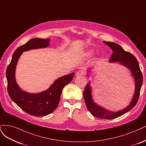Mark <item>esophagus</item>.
Instances as JSON below:
<instances>
[{
	"instance_id": "esophagus-1",
	"label": "esophagus",
	"mask_w": 146,
	"mask_h": 146,
	"mask_svg": "<svg viewBox=\"0 0 146 146\" xmlns=\"http://www.w3.org/2000/svg\"><path fill=\"white\" fill-rule=\"evenodd\" d=\"M85 74V72H84V71H83V70H79L78 72H76V76H83V75Z\"/></svg>"
}]
</instances>
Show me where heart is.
Segmentation results:
<instances>
[{
    "label": "heart",
    "mask_w": 146,
    "mask_h": 146,
    "mask_svg": "<svg viewBox=\"0 0 146 146\" xmlns=\"http://www.w3.org/2000/svg\"><path fill=\"white\" fill-rule=\"evenodd\" d=\"M90 53H91V52H89V53H88V54H90Z\"/></svg>",
    "instance_id": "obj_1"
}]
</instances>
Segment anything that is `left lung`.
I'll use <instances>...</instances> for the list:
<instances>
[{
  "label": "left lung",
  "instance_id": "left-lung-1",
  "mask_svg": "<svg viewBox=\"0 0 146 146\" xmlns=\"http://www.w3.org/2000/svg\"><path fill=\"white\" fill-rule=\"evenodd\" d=\"M104 42V44L110 46L113 51L110 58V62H119L121 64L129 68L133 74L135 81V90L132 101L125 109L117 112L108 111L93 102L91 95L90 82L87 84L85 88H84L83 95L88 111L91 113L92 115L98 117V118L112 119L125 114V113L132 109L135 106L139 97L141 88L143 81V77L138 60L132 54L125 51L120 45L113 43V42Z\"/></svg>",
  "mask_w": 146,
  "mask_h": 146
}]
</instances>
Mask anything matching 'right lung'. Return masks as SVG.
Here are the masks:
<instances>
[{"label":"right lung","mask_w":146,"mask_h":146,"mask_svg":"<svg viewBox=\"0 0 146 146\" xmlns=\"http://www.w3.org/2000/svg\"><path fill=\"white\" fill-rule=\"evenodd\" d=\"M49 41L50 39L34 38L19 46L14 52L6 71L9 96L22 110L35 116L48 115L57 108L63 88L72 81L74 76V73H72L59 78L47 90L40 93H27L18 87L15 73L17 60L22 53L31 49L46 47L49 45Z\"/></svg>","instance_id":"obj_1"}]
</instances>
